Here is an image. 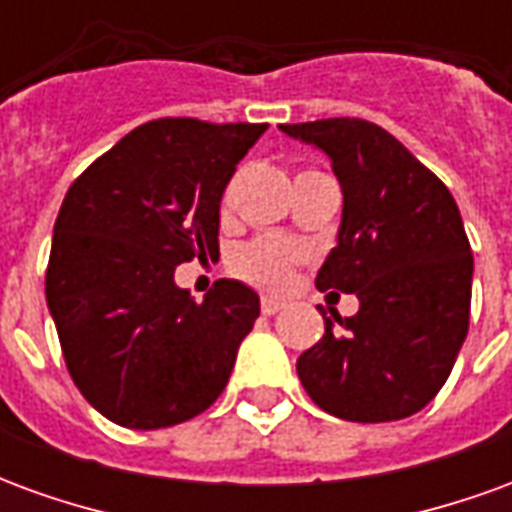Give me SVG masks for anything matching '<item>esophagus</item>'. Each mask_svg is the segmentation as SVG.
Returning <instances> with one entry per match:
<instances>
[{
	"label": "esophagus",
	"mask_w": 512,
	"mask_h": 512,
	"mask_svg": "<svg viewBox=\"0 0 512 512\" xmlns=\"http://www.w3.org/2000/svg\"><path fill=\"white\" fill-rule=\"evenodd\" d=\"M282 307H285V304H282L279 299H274V296H263V301H260V310H263V315H277Z\"/></svg>",
	"instance_id": "34e87169"
}]
</instances>
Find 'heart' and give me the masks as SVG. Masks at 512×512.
Segmentation results:
<instances>
[{
  "mask_svg": "<svg viewBox=\"0 0 512 512\" xmlns=\"http://www.w3.org/2000/svg\"><path fill=\"white\" fill-rule=\"evenodd\" d=\"M301 252L285 238H255L238 246L230 257V266L238 277L255 282L260 288H285L293 277Z\"/></svg>",
  "mask_w": 512,
  "mask_h": 512,
  "instance_id": "heart-1",
  "label": "heart"
}]
</instances>
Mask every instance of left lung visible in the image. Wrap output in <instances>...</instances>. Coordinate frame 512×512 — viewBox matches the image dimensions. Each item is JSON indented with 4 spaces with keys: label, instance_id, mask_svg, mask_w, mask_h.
I'll list each match as a JSON object with an SVG mask.
<instances>
[{
    "label": "left lung",
    "instance_id": "1",
    "mask_svg": "<svg viewBox=\"0 0 512 512\" xmlns=\"http://www.w3.org/2000/svg\"><path fill=\"white\" fill-rule=\"evenodd\" d=\"M332 158L343 222L318 290L356 293L296 362L315 406L348 422H392L436 397L469 332L472 246L450 189L395 136L359 117L279 126Z\"/></svg>",
    "mask_w": 512,
    "mask_h": 512
}]
</instances>
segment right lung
<instances>
[{"instance_id":"add662e5","label":"right lung","mask_w":512,"mask_h":512,"mask_svg":"<svg viewBox=\"0 0 512 512\" xmlns=\"http://www.w3.org/2000/svg\"><path fill=\"white\" fill-rule=\"evenodd\" d=\"M266 128L150 120L95 158L62 200L46 301L73 384L123 428L186 422L227 386L260 296L219 279L194 301L175 268L219 255V202Z\"/></svg>"}]
</instances>
